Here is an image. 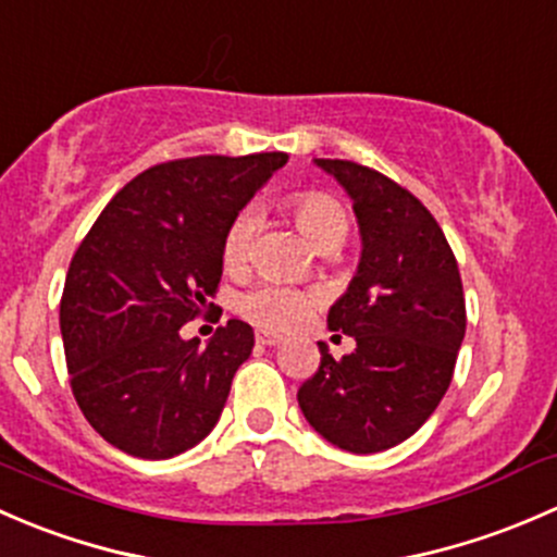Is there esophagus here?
Wrapping results in <instances>:
<instances>
[{
    "mask_svg": "<svg viewBox=\"0 0 557 557\" xmlns=\"http://www.w3.org/2000/svg\"><path fill=\"white\" fill-rule=\"evenodd\" d=\"M255 341L260 343V346H278V343H284V335H278V332H271V330H257Z\"/></svg>",
    "mask_w": 557,
    "mask_h": 557,
    "instance_id": "esophagus-1",
    "label": "esophagus"
}]
</instances>
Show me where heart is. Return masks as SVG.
<instances>
[{
  "label": "heart",
  "instance_id": "b5f03b06",
  "mask_svg": "<svg viewBox=\"0 0 557 557\" xmlns=\"http://www.w3.org/2000/svg\"><path fill=\"white\" fill-rule=\"evenodd\" d=\"M295 220L306 238L321 251H332L343 246L348 238V211L343 209L341 200H335L326 193H297L289 200ZM251 233H255V216L249 211H240L236 220L227 227L225 240H222V257L225 265L236 268L246 260L251 244ZM321 302V295L313 289H302V286L281 284V281H262V284L251 286L244 297L238 300V311L255 324L268 326V330H292V326L302 324L311 311Z\"/></svg>",
  "mask_w": 557,
  "mask_h": 557
}]
</instances>
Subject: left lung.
I'll list each match as a JSON object with an SVG mask.
<instances>
[{
	"label": "left lung",
	"instance_id": "1",
	"mask_svg": "<svg viewBox=\"0 0 557 557\" xmlns=\"http://www.w3.org/2000/svg\"><path fill=\"white\" fill-rule=\"evenodd\" d=\"M354 200L362 236L357 276L330 308L332 332L357 341L297 392L302 416L337 448L381 453L405 443L445 397L467 332V306L443 227L426 206L351 160L317 158Z\"/></svg>",
	"mask_w": 557,
	"mask_h": 557
}]
</instances>
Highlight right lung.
Segmentation results:
<instances>
[{
  "mask_svg": "<svg viewBox=\"0 0 557 557\" xmlns=\"http://www.w3.org/2000/svg\"><path fill=\"white\" fill-rule=\"evenodd\" d=\"M284 163V152H257L152 165L109 200L74 251L61 297L69 383L117 450L180 456L220 421L255 332L231 319L200 348L180 330L211 306L227 227Z\"/></svg>",
  "mask_w": 557,
  "mask_h": 557,
  "instance_id": "obj_1",
  "label": "right lung"
}]
</instances>
